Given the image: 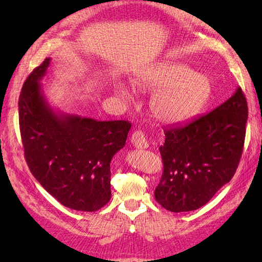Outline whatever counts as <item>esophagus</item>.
<instances>
[{"label":"esophagus","instance_id":"obj_1","mask_svg":"<svg viewBox=\"0 0 262 262\" xmlns=\"http://www.w3.org/2000/svg\"><path fill=\"white\" fill-rule=\"evenodd\" d=\"M130 142L136 148H147L148 147L147 140L145 138V136H144L143 132H141V130H136L130 136Z\"/></svg>","mask_w":262,"mask_h":262}]
</instances>
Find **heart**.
Instances as JSON below:
<instances>
[{"label":"heart","mask_w":262,"mask_h":262,"mask_svg":"<svg viewBox=\"0 0 262 262\" xmlns=\"http://www.w3.org/2000/svg\"><path fill=\"white\" fill-rule=\"evenodd\" d=\"M134 84L144 91L157 90L149 101V110L159 122L170 126L185 124L196 117L211 93L207 76L171 60L155 64L137 74ZM116 91L120 98L130 99V92L124 85H117Z\"/></svg>","instance_id":"1"}]
</instances>
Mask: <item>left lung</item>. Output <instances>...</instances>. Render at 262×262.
<instances>
[{"label": "left lung", "instance_id": "obj_1", "mask_svg": "<svg viewBox=\"0 0 262 262\" xmlns=\"http://www.w3.org/2000/svg\"><path fill=\"white\" fill-rule=\"evenodd\" d=\"M248 104L241 88L215 108L186 126L164 129L160 147L163 173L154 196L170 211L198 209L234 176L240 162Z\"/></svg>", "mask_w": 262, "mask_h": 262}]
</instances>
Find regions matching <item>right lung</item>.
Wrapping results in <instances>:
<instances>
[{
  "mask_svg": "<svg viewBox=\"0 0 262 262\" xmlns=\"http://www.w3.org/2000/svg\"><path fill=\"white\" fill-rule=\"evenodd\" d=\"M49 64L46 58L33 70L20 93L25 158L33 177L65 207L96 211L111 198L110 162L125 146L132 124L56 113L40 84Z\"/></svg>",
  "mask_w": 262,
  "mask_h": 262,
  "instance_id": "1",
  "label": "right lung"
}]
</instances>
